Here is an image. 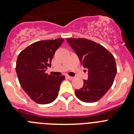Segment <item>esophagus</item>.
Returning a JSON list of instances; mask_svg holds the SVG:
<instances>
[{
	"instance_id": "obj_1",
	"label": "esophagus",
	"mask_w": 134,
	"mask_h": 134,
	"mask_svg": "<svg viewBox=\"0 0 134 134\" xmlns=\"http://www.w3.org/2000/svg\"><path fill=\"white\" fill-rule=\"evenodd\" d=\"M66 78L70 79V80H72V79H74V77H72V76H66Z\"/></svg>"
}]
</instances>
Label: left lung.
<instances>
[{"mask_svg": "<svg viewBox=\"0 0 134 134\" xmlns=\"http://www.w3.org/2000/svg\"><path fill=\"white\" fill-rule=\"evenodd\" d=\"M66 41L88 71V80H84L80 89L75 90L76 96L85 103L99 100L109 90L117 74L115 58L105 48L91 40L67 38Z\"/></svg>", "mask_w": 134, "mask_h": 134, "instance_id": "obj_1", "label": "left lung"}]
</instances>
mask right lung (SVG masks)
I'll list each match as a JSON object with an SVG mask.
<instances>
[{
	"label": "right lung",
	"instance_id": "obj_1",
	"mask_svg": "<svg viewBox=\"0 0 134 134\" xmlns=\"http://www.w3.org/2000/svg\"><path fill=\"white\" fill-rule=\"evenodd\" d=\"M62 38L36 41L18 55L16 72L21 87L29 97L39 104L53 102L58 95L64 76H54L46 72Z\"/></svg>",
	"mask_w": 134,
	"mask_h": 134
}]
</instances>
